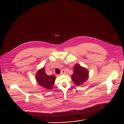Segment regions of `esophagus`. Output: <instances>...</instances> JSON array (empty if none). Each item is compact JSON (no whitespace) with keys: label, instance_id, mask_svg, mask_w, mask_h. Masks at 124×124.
Instances as JSON below:
<instances>
[{"label":"esophagus","instance_id":"1","mask_svg":"<svg viewBox=\"0 0 124 124\" xmlns=\"http://www.w3.org/2000/svg\"><path fill=\"white\" fill-rule=\"evenodd\" d=\"M66 73V71L65 70H64V69H63V70H62V71H61V74H64Z\"/></svg>","mask_w":124,"mask_h":124}]
</instances>
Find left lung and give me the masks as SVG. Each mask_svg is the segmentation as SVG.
<instances>
[{
  "label": "left lung",
  "instance_id": "8db88e82",
  "mask_svg": "<svg viewBox=\"0 0 124 124\" xmlns=\"http://www.w3.org/2000/svg\"><path fill=\"white\" fill-rule=\"evenodd\" d=\"M88 76V72L85 68L81 67L79 64H76L74 66L71 78L76 85H80L86 81Z\"/></svg>",
  "mask_w": 124,
  "mask_h": 124
}]
</instances>
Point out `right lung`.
Listing matches in <instances>:
<instances>
[{"mask_svg": "<svg viewBox=\"0 0 124 124\" xmlns=\"http://www.w3.org/2000/svg\"><path fill=\"white\" fill-rule=\"evenodd\" d=\"M36 77L37 81L39 85L44 88H46L47 90L51 89L55 82V76H49L47 75L45 69L44 68L37 72Z\"/></svg>", "mask_w": 124, "mask_h": 124, "instance_id": "1", "label": "right lung"}]
</instances>
